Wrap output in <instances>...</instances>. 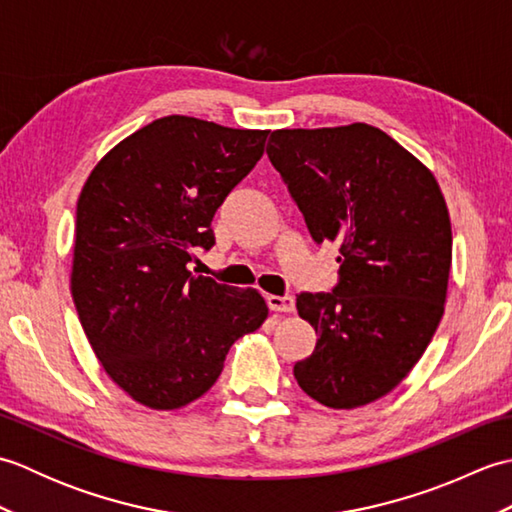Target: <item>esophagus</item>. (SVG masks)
<instances>
[{
	"label": "esophagus",
	"mask_w": 512,
	"mask_h": 512,
	"mask_svg": "<svg viewBox=\"0 0 512 512\" xmlns=\"http://www.w3.org/2000/svg\"><path fill=\"white\" fill-rule=\"evenodd\" d=\"M266 303L273 312H292V310H295V299H292L290 295H281V297L268 295Z\"/></svg>",
	"instance_id": "1"
}]
</instances>
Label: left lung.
I'll return each instance as SVG.
<instances>
[{"instance_id":"obj_1","label":"left lung","mask_w":512,"mask_h":512,"mask_svg":"<svg viewBox=\"0 0 512 512\" xmlns=\"http://www.w3.org/2000/svg\"><path fill=\"white\" fill-rule=\"evenodd\" d=\"M266 154L314 244L341 248L330 292L297 295L317 332L299 387L332 409L389 394L436 334L451 270V222L436 178L378 127L277 129Z\"/></svg>"}]
</instances>
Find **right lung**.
Listing matches in <instances>:
<instances>
[{"label": "right lung", "instance_id": "right-lung-1", "mask_svg": "<svg viewBox=\"0 0 512 512\" xmlns=\"http://www.w3.org/2000/svg\"><path fill=\"white\" fill-rule=\"evenodd\" d=\"M268 132L165 116L118 143L76 204L72 299L107 376L178 409L213 387L231 345L268 317L257 290L195 275L213 215L264 156Z\"/></svg>", "mask_w": 512, "mask_h": 512}]
</instances>
